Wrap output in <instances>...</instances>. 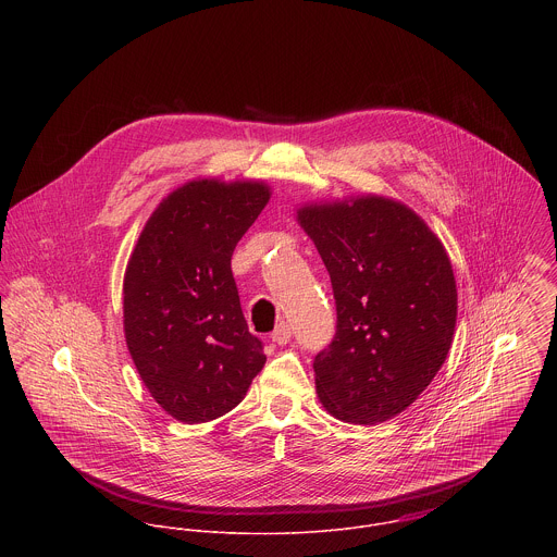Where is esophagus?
<instances>
[{
    "label": "esophagus",
    "mask_w": 557,
    "mask_h": 557,
    "mask_svg": "<svg viewBox=\"0 0 557 557\" xmlns=\"http://www.w3.org/2000/svg\"><path fill=\"white\" fill-rule=\"evenodd\" d=\"M289 338H292V325H289L287 321H281V323L274 327V332H272V341H274L276 345H285V343H289Z\"/></svg>",
    "instance_id": "obj_1"
}]
</instances>
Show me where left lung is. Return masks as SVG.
Returning a JSON list of instances; mask_svg holds the SVG:
<instances>
[{
    "mask_svg": "<svg viewBox=\"0 0 557 557\" xmlns=\"http://www.w3.org/2000/svg\"><path fill=\"white\" fill-rule=\"evenodd\" d=\"M298 221L336 305L334 338L313 360L319 400L345 422H384L448 356L457 321L450 259L420 216L384 197L309 206Z\"/></svg>",
    "mask_w": 557,
    "mask_h": 557,
    "instance_id": "1",
    "label": "left lung"
}]
</instances>
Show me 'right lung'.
<instances>
[{"label": "right lung", "mask_w": 557, "mask_h": 557, "mask_svg": "<svg viewBox=\"0 0 557 557\" xmlns=\"http://www.w3.org/2000/svg\"><path fill=\"white\" fill-rule=\"evenodd\" d=\"M270 199L261 182H190L144 227L124 276V332L160 407L195 424L232 411L263 369L232 255Z\"/></svg>", "instance_id": "add662e5"}]
</instances>
